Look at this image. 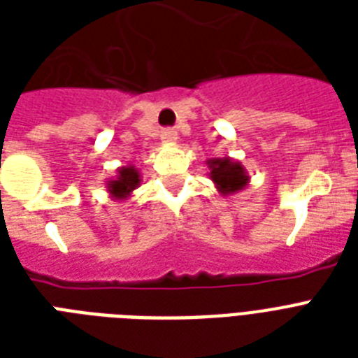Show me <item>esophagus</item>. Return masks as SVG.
<instances>
[{
    "label": "esophagus",
    "mask_w": 358,
    "mask_h": 358,
    "mask_svg": "<svg viewBox=\"0 0 358 358\" xmlns=\"http://www.w3.org/2000/svg\"><path fill=\"white\" fill-rule=\"evenodd\" d=\"M162 139L165 141V143H174V141L178 139V134H176V129L165 128L162 131Z\"/></svg>",
    "instance_id": "esophagus-1"
}]
</instances>
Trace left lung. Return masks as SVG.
<instances>
[{"label":"left lung","instance_id":"1","mask_svg":"<svg viewBox=\"0 0 358 358\" xmlns=\"http://www.w3.org/2000/svg\"><path fill=\"white\" fill-rule=\"evenodd\" d=\"M206 165L210 169L208 176L223 196L236 195L250 184L247 169L232 157H212Z\"/></svg>","mask_w":358,"mask_h":358}]
</instances>
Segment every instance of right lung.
Here are the masks:
<instances>
[{"instance_id": "add662e5", "label": "right lung", "mask_w": 358, "mask_h": 358, "mask_svg": "<svg viewBox=\"0 0 358 358\" xmlns=\"http://www.w3.org/2000/svg\"><path fill=\"white\" fill-rule=\"evenodd\" d=\"M141 185V173L134 165L117 169V176L106 182L109 196L113 201H128V196Z\"/></svg>"}]
</instances>
